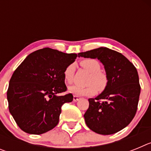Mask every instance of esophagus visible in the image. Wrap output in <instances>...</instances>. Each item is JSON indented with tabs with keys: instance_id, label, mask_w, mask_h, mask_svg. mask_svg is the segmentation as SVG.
Returning a JSON list of instances; mask_svg holds the SVG:
<instances>
[{
	"instance_id": "esophagus-1",
	"label": "esophagus",
	"mask_w": 151,
	"mask_h": 151,
	"mask_svg": "<svg viewBox=\"0 0 151 151\" xmlns=\"http://www.w3.org/2000/svg\"><path fill=\"white\" fill-rule=\"evenodd\" d=\"M79 99H80V97H78V96H77V95L73 96V101H78Z\"/></svg>"
}]
</instances>
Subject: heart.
Wrapping results in <instances>:
<instances>
[{
    "instance_id": "b5f03b06",
    "label": "heart",
    "mask_w": 151,
    "mask_h": 151,
    "mask_svg": "<svg viewBox=\"0 0 151 151\" xmlns=\"http://www.w3.org/2000/svg\"><path fill=\"white\" fill-rule=\"evenodd\" d=\"M80 65L90 73L88 82L89 85L87 86L73 85L69 87V91L76 95H92L95 94L97 90L99 91L104 90L107 85L108 78L106 73L101 71V63L96 59L87 58L82 60L80 62ZM74 72V64H70L65 69L63 72V77L66 83L71 84L73 82Z\"/></svg>"
}]
</instances>
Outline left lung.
<instances>
[{
	"label": "left lung",
	"instance_id": "1",
	"mask_svg": "<svg viewBox=\"0 0 151 151\" xmlns=\"http://www.w3.org/2000/svg\"><path fill=\"white\" fill-rule=\"evenodd\" d=\"M78 57L99 60L108 83L95 98H89L84 117L88 127L101 134H112L125 128L137 112L141 86L138 71L122 54L107 47L82 52Z\"/></svg>",
	"mask_w": 151,
	"mask_h": 151
}]
</instances>
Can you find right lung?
<instances>
[{
    "label": "right lung",
    "mask_w": 151,
    "mask_h": 151,
    "mask_svg": "<svg viewBox=\"0 0 151 151\" xmlns=\"http://www.w3.org/2000/svg\"><path fill=\"white\" fill-rule=\"evenodd\" d=\"M76 57L45 47L29 54L14 71L6 95L10 113L23 132L41 134L58 124L61 106L73 100L70 93L58 96L67 90L63 72Z\"/></svg>",
    "instance_id": "obj_1"
}]
</instances>
